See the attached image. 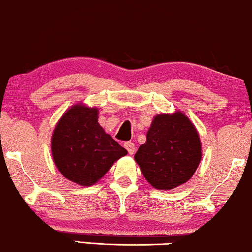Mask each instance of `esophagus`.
I'll list each match as a JSON object with an SVG mask.
<instances>
[{
	"instance_id": "34e87169",
	"label": "esophagus",
	"mask_w": 252,
	"mask_h": 252,
	"mask_svg": "<svg viewBox=\"0 0 252 252\" xmlns=\"http://www.w3.org/2000/svg\"><path fill=\"white\" fill-rule=\"evenodd\" d=\"M125 148L127 149V151H128L129 155H133L134 153H135V146H134L133 142H126Z\"/></svg>"
}]
</instances>
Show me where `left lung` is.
<instances>
[{
  "label": "left lung",
  "mask_w": 252,
  "mask_h": 252,
  "mask_svg": "<svg viewBox=\"0 0 252 252\" xmlns=\"http://www.w3.org/2000/svg\"><path fill=\"white\" fill-rule=\"evenodd\" d=\"M134 159L146 180L158 190L187 182L202 159V143L191 120L181 111L154 117Z\"/></svg>",
  "instance_id": "obj_1"
}]
</instances>
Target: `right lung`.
Returning a JSON list of instances; mask_svg holds the SVG:
<instances>
[{"label":"right lung","mask_w":252,"mask_h":252,"mask_svg":"<svg viewBox=\"0 0 252 252\" xmlns=\"http://www.w3.org/2000/svg\"><path fill=\"white\" fill-rule=\"evenodd\" d=\"M51 154L64 178L85 187L104 177L127 150L98 124V109L77 103L66 110L55 126Z\"/></svg>","instance_id":"add662e5"}]
</instances>
